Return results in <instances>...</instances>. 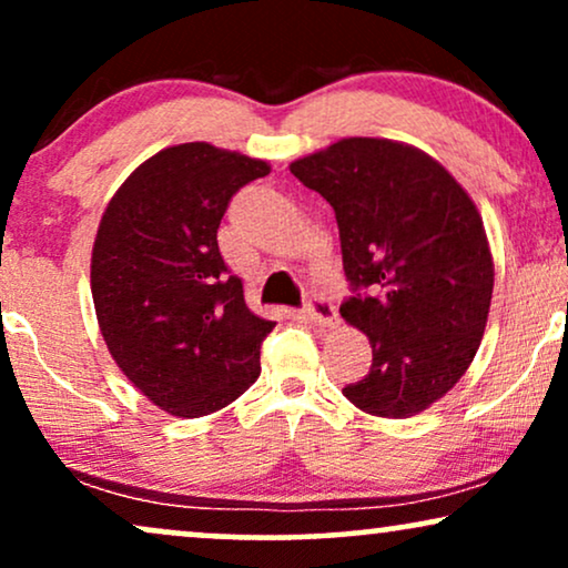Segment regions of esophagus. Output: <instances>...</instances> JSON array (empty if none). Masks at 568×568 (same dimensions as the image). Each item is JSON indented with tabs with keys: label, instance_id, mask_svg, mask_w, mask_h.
<instances>
[{
	"label": "esophagus",
	"instance_id": "34e87169",
	"mask_svg": "<svg viewBox=\"0 0 568 568\" xmlns=\"http://www.w3.org/2000/svg\"><path fill=\"white\" fill-rule=\"evenodd\" d=\"M304 314L322 327H335L337 325V312H335L333 301H327L325 296H317V293H312V298H308V304L304 306Z\"/></svg>",
	"mask_w": 568,
	"mask_h": 568
}]
</instances>
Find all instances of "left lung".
Listing matches in <instances>:
<instances>
[{"label":"left lung","instance_id":"left-lung-1","mask_svg":"<svg viewBox=\"0 0 568 568\" xmlns=\"http://www.w3.org/2000/svg\"><path fill=\"white\" fill-rule=\"evenodd\" d=\"M335 210L351 296L343 320L372 343L343 387L362 412L406 419L454 387L485 335L493 254L483 217L440 162L387 139H343L291 162Z\"/></svg>","mask_w":568,"mask_h":568}]
</instances>
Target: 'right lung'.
<instances>
[{
	"label": "right lung",
	"mask_w": 568,
	"mask_h": 568,
	"mask_svg": "<svg viewBox=\"0 0 568 568\" xmlns=\"http://www.w3.org/2000/svg\"><path fill=\"white\" fill-rule=\"evenodd\" d=\"M270 164L212 143L168 146L110 199L91 251L102 337L123 375L172 416L220 412L260 377L275 322L256 317L217 246L233 193Z\"/></svg>",
	"instance_id": "add662e5"
}]
</instances>
